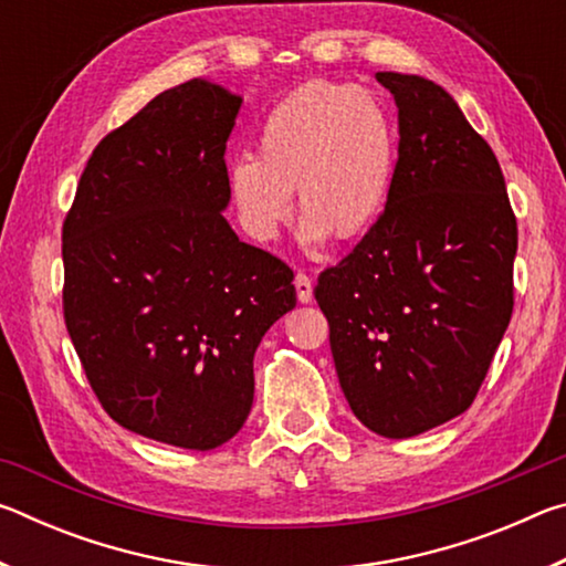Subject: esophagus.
Listing matches in <instances>:
<instances>
[{
	"instance_id": "1",
	"label": "esophagus",
	"mask_w": 566,
	"mask_h": 566,
	"mask_svg": "<svg viewBox=\"0 0 566 566\" xmlns=\"http://www.w3.org/2000/svg\"><path fill=\"white\" fill-rule=\"evenodd\" d=\"M294 290H296V300H300L302 304H310L312 302V296H314L312 294V280L304 272H296Z\"/></svg>"
}]
</instances>
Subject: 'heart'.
I'll return each mask as SVG.
<instances>
[{"mask_svg": "<svg viewBox=\"0 0 566 566\" xmlns=\"http://www.w3.org/2000/svg\"><path fill=\"white\" fill-rule=\"evenodd\" d=\"M397 169V132L369 92L310 82L264 114L256 157L227 165V189L249 234L270 242L292 214L302 239L354 242L385 214Z\"/></svg>", "mask_w": 566, "mask_h": 566, "instance_id": "b5f03b06", "label": "heart"}]
</instances>
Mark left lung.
<instances>
[{
    "instance_id": "left-lung-1",
    "label": "left lung",
    "mask_w": 566,
    "mask_h": 566,
    "mask_svg": "<svg viewBox=\"0 0 566 566\" xmlns=\"http://www.w3.org/2000/svg\"><path fill=\"white\" fill-rule=\"evenodd\" d=\"M399 109L389 202L319 274L334 367L364 427L407 439L462 415L512 319L516 219L492 147L419 74L377 72Z\"/></svg>"
}]
</instances>
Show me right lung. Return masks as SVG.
Masks as SVG:
<instances>
[{"label":"right lung","mask_w":566,"mask_h":566,"mask_svg":"<svg viewBox=\"0 0 566 566\" xmlns=\"http://www.w3.org/2000/svg\"><path fill=\"white\" fill-rule=\"evenodd\" d=\"M239 107L207 80L157 94L92 151L62 229L64 322L94 395L195 452L242 429L254 352L296 304L290 266L222 214Z\"/></svg>","instance_id":"obj_1"}]
</instances>
